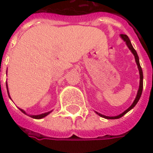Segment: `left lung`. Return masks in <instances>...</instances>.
<instances>
[{
	"mask_svg": "<svg viewBox=\"0 0 153 153\" xmlns=\"http://www.w3.org/2000/svg\"><path fill=\"white\" fill-rule=\"evenodd\" d=\"M120 36H121L122 39L126 41L127 46L129 47V49H130V50H131V52L133 53V55H135L136 62V64H137V66H138V69H139V72H140V86H139V90H138V93H137V95H136V99L134 100V102H133V103L131 104V106L129 108H127L125 112H123L122 114H120V115H117V116H114V117H109V116H105V115H103V114H98V113H97L99 116H101V117H103V118H105V119H108V120L120 119V118H121L123 115H125V114H126L127 112H129L131 109H132L133 108L136 106V103H138L139 99H140V98H141V93H142V89H143V73H142V69H141V65H140V62H139V57H138V55H137V53H136V50L133 48L131 43V40H130V39L128 38V36H127L126 34H121Z\"/></svg>",
	"mask_w": 153,
	"mask_h": 153,
	"instance_id": "obj_1",
	"label": "left lung"
}]
</instances>
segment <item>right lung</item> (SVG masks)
<instances>
[{
    "instance_id": "add662e5",
    "label": "right lung",
    "mask_w": 153,
    "mask_h": 153,
    "mask_svg": "<svg viewBox=\"0 0 153 153\" xmlns=\"http://www.w3.org/2000/svg\"><path fill=\"white\" fill-rule=\"evenodd\" d=\"M7 93H8V91H7ZM8 96H9V94H8ZM20 110H21L22 112L23 113V114H25V112L22 110V109H21V108H19ZM51 112V111H50ZM50 112H48V113H45V114H39V115H31L32 118H33V119H42V118L45 117L46 115H48L49 114H50Z\"/></svg>"
}]
</instances>
